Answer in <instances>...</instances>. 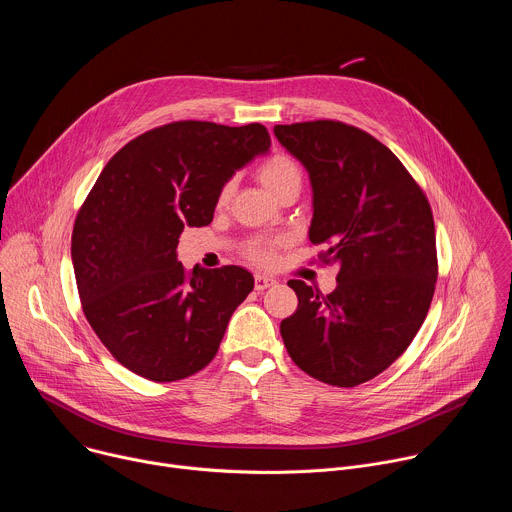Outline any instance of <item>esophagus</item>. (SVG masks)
Wrapping results in <instances>:
<instances>
[{
    "instance_id": "esophagus-1",
    "label": "esophagus",
    "mask_w": 512,
    "mask_h": 512,
    "mask_svg": "<svg viewBox=\"0 0 512 512\" xmlns=\"http://www.w3.org/2000/svg\"><path fill=\"white\" fill-rule=\"evenodd\" d=\"M271 285H275V279L271 275H261V273L255 275V289L257 291H263V289H267Z\"/></svg>"
}]
</instances>
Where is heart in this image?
<instances>
[{
	"label": "heart",
	"mask_w": 512,
	"mask_h": 512,
	"mask_svg": "<svg viewBox=\"0 0 512 512\" xmlns=\"http://www.w3.org/2000/svg\"><path fill=\"white\" fill-rule=\"evenodd\" d=\"M257 178L273 196H277L283 188L302 184V170L289 156L275 154L259 166ZM229 192H231V186H225L221 192V200H227ZM279 245H281V241H277V239L261 237V239H255L249 243L247 255H249V259H253L259 265H271L277 257Z\"/></svg>",
	"instance_id": "b5f03b06"
}]
</instances>
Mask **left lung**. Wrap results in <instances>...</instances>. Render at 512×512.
I'll list each match as a JSON object with an SVG mask.
<instances>
[{
    "label": "left lung",
    "instance_id": "left-lung-1",
    "mask_svg": "<svg viewBox=\"0 0 512 512\" xmlns=\"http://www.w3.org/2000/svg\"><path fill=\"white\" fill-rule=\"evenodd\" d=\"M275 137L308 172L312 243L338 265L326 298L300 279L298 310L279 326L310 377L356 387L381 375L421 328L437 279L429 202L397 156L340 121L275 125Z\"/></svg>",
    "mask_w": 512,
    "mask_h": 512
}]
</instances>
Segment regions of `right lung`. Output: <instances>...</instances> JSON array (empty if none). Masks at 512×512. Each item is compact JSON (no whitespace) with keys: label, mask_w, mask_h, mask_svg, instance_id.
<instances>
[{"label":"right lung","mask_w":512,"mask_h":512,"mask_svg":"<svg viewBox=\"0 0 512 512\" xmlns=\"http://www.w3.org/2000/svg\"><path fill=\"white\" fill-rule=\"evenodd\" d=\"M269 145L261 123L176 121L131 139L103 168L70 255L83 312L125 369L170 383L214 358L255 281L237 265L186 273L178 239L212 221L225 184Z\"/></svg>","instance_id":"right-lung-1"}]
</instances>
